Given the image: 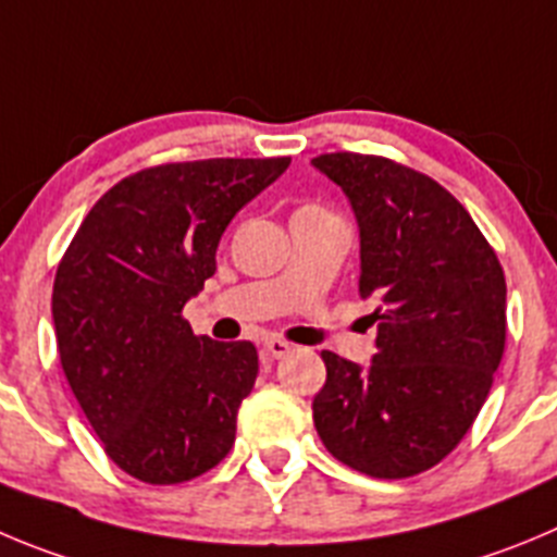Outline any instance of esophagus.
Here are the masks:
<instances>
[{"label":"esophagus","instance_id":"esophagus-1","mask_svg":"<svg viewBox=\"0 0 557 557\" xmlns=\"http://www.w3.org/2000/svg\"><path fill=\"white\" fill-rule=\"evenodd\" d=\"M288 351H290V343L280 341V337H269V341L263 343V355H267L269 360H283Z\"/></svg>","mask_w":557,"mask_h":557}]
</instances>
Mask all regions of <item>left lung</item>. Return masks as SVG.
Segmentation results:
<instances>
[{
	"label": "left lung",
	"mask_w": 557,
	"mask_h": 557,
	"mask_svg": "<svg viewBox=\"0 0 557 557\" xmlns=\"http://www.w3.org/2000/svg\"><path fill=\"white\" fill-rule=\"evenodd\" d=\"M360 225V296L373 299L371 366L321 351V443L351 470L409 478L440 465L490 396L506 349V277L467 208L384 156L324 153Z\"/></svg>",
	"instance_id": "obj_1"
}]
</instances>
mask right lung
<instances>
[{
  "label": "right lung",
  "mask_w": 557,
  "mask_h": 557,
  "mask_svg": "<svg viewBox=\"0 0 557 557\" xmlns=\"http://www.w3.org/2000/svg\"><path fill=\"white\" fill-rule=\"evenodd\" d=\"M288 164L277 156L139 170L90 208L62 255L51 294L62 371L109 459L137 481H191L236 443L258 351L195 335L181 310L216 272L233 216Z\"/></svg>",
  "instance_id": "obj_1"
}]
</instances>
